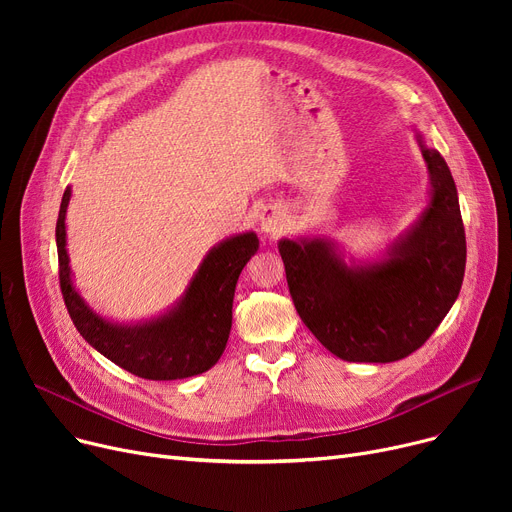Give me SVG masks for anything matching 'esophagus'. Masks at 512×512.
Here are the masks:
<instances>
[{"label":"esophagus","instance_id":"1","mask_svg":"<svg viewBox=\"0 0 512 512\" xmlns=\"http://www.w3.org/2000/svg\"><path fill=\"white\" fill-rule=\"evenodd\" d=\"M259 224H261V230H263L265 234L278 236V234H282V230L286 228V215H284V211L278 209V207H267V209H263V213H261Z\"/></svg>","mask_w":512,"mask_h":512}]
</instances>
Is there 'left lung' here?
<instances>
[{
	"instance_id": "1",
	"label": "left lung",
	"mask_w": 512,
	"mask_h": 512,
	"mask_svg": "<svg viewBox=\"0 0 512 512\" xmlns=\"http://www.w3.org/2000/svg\"><path fill=\"white\" fill-rule=\"evenodd\" d=\"M421 153L432 199L417 226L392 247L390 259L351 270L330 242L280 240L294 307L330 353L353 363H392L434 334L461 292L467 240L459 195L444 157Z\"/></svg>"
}]
</instances>
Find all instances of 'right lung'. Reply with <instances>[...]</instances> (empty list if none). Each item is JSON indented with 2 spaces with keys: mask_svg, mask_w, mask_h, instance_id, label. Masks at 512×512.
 I'll return each instance as SVG.
<instances>
[{
  "mask_svg": "<svg viewBox=\"0 0 512 512\" xmlns=\"http://www.w3.org/2000/svg\"><path fill=\"white\" fill-rule=\"evenodd\" d=\"M68 201L70 188L64 191L56 224L60 288L80 336L103 357L145 380L191 378L218 363L232 328L236 280L259 249L257 234H238L213 247L184 299L168 315L141 326H116L95 315L72 286L64 224Z\"/></svg>",
  "mask_w": 512,
  "mask_h": 512,
  "instance_id": "obj_1",
  "label": "right lung"
}]
</instances>
